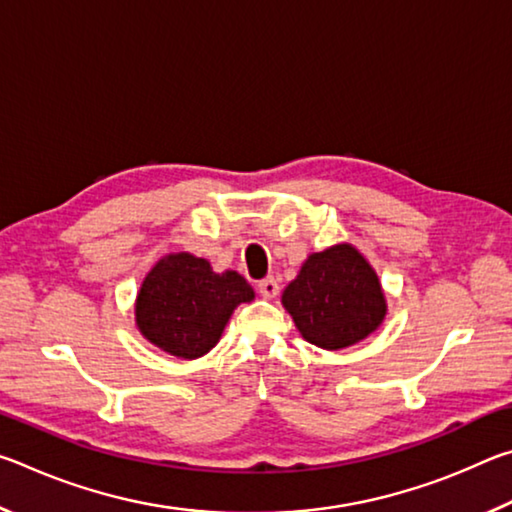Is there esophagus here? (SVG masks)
Here are the masks:
<instances>
[{
    "mask_svg": "<svg viewBox=\"0 0 512 512\" xmlns=\"http://www.w3.org/2000/svg\"><path fill=\"white\" fill-rule=\"evenodd\" d=\"M257 289L262 293L264 298H275L277 293H280V284H277L275 277H266V280H259L257 282Z\"/></svg>",
    "mask_w": 512,
    "mask_h": 512,
    "instance_id": "34e87169",
    "label": "esophagus"
}]
</instances>
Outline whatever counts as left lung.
<instances>
[{"label":"left lung","mask_w":512,"mask_h":512,"mask_svg":"<svg viewBox=\"0 0 512 512\" xmlns=\"http://www.w3.org/2000/svg\"><path fill=\"white\" fill-rule=\"evenodd\" d=\"M282 305L302 339L323 350H343L363 341L386 316L375 268L350 244L309 255L284 289Z\"/></svg>","instance_id":"1"}]
</instances>
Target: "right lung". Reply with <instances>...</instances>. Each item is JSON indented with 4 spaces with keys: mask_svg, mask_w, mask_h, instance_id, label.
I'll return each instance as SVG.
<instances>
[{
    "mask_svg": "<svg viewBox=\"0 0 512 512\" xmlns=\"http://www.w3.org/2000/svg\"><path fill=\"white\" fill-rule=\"evenodd\" d=\"M253 298V287L237 271L214 273L203 257L171 253L144 277L135 323L160 350L198 359L219 343L237 305Z\"/></svg>",
    "mask_w": 512,
    "mask_h": 512,
    "instance_id": "add662e5",
    "label": "right lung"
}]
</instances>
